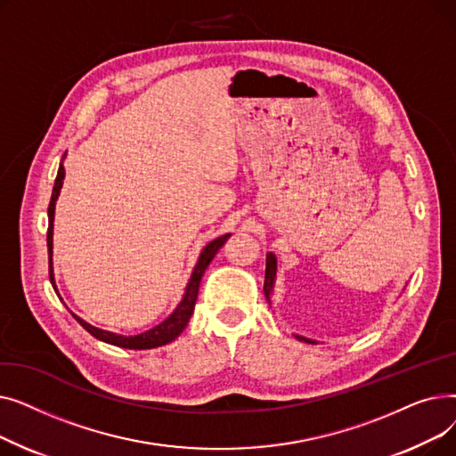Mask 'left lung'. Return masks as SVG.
Masks as SVG:
<instances>
[{
    "instance_id": "8db88e82",
    "label": "left lung",
    "mask_w": 456,
    "mask_h": 456,
    "mask_svg": "<svg viewBox=\"0 0 456 456\" xmlns=\"http://www.w3.org/2000/svg\"><path fill=\"white\" fill-rule=\"evenodd\" d=\"M275 279H277V256H275V253L270 251L266 255V277H265V296L270 305H272V296H273V289H275ZM294 337L305 344H318L316 340L299 337V334H294Z\"/></svg>"
}]
</instances>
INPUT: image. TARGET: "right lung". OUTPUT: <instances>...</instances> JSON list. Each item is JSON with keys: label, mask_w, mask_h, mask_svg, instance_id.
<instances>
[{"label": "right lung", "mask_w": 456, "mask_h": 456, "mask_svg": "<svg viewBox=\"0 0 456 456\" xmlns=\"http://www.w3.org/2000/svg\"><path fill=\"white\" fill-rule=\"evenodd\" d=\"M64 159H66V153L62 155L59 172H57V179H55V184H53V191H52V201H50V207H47V258H50V281H52V286H53L55 292H57V284H55V273H53V222H55V203L59 200L62 181H64ZM229 236H231V232H225L218 238H214V240H210L201 249L179 305L175 306V310L170 316H167L164 322H160L159 325H155L153 329L143 330L140 334H134V337H126V334H116V332H110V330H103L100 327H94L88 322H85L83 318L76 316L74 313H71V316H74L77 320V323L85 330H88L94 338H98V340H102L105 344H110V346L126 347V349H153V347H160V346L174 342L179 337V334L184 330V327L188 325L190 316L194 314V306H196L198 292H200V282H201V277H203L207 266L212 262L214 255L218 253V249L227 242ZM57 296H59V292H57Z\"/></svg>", "instance_id": "obj_1"}]
</instances>
